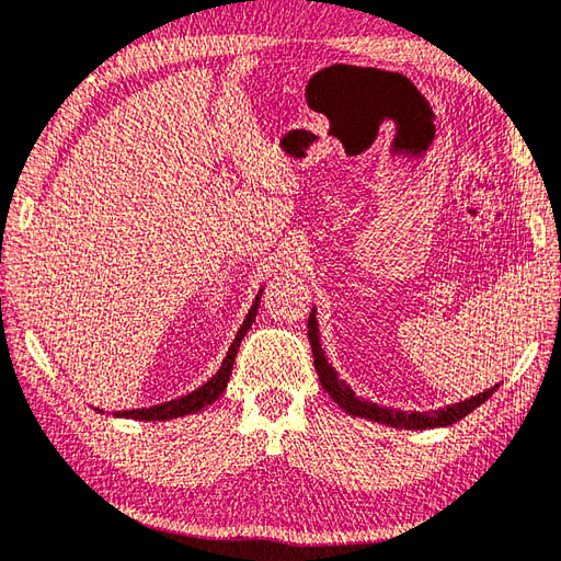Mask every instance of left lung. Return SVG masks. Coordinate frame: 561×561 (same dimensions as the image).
I'll use <instances>...</instances> for the list:
<instances>
[{
	"mask_svg": "<svg viewBox=\"0 0 561 561\" xmlns=\"http://www.w3.org/2000/svg\"><path fill=\"white\" fill-rule=\"evenodd\" d=\"M309 343H311V353H313V365L318 371V379H321V387L331 393V399L340 405V409L347 411L350 415H359V419H369V421H377L383 425H391V427H405V431H425V427H445V425H453L457 421H462L467 413H471L474 409H479L481 403H484L496 387L486 389L484 393H479V397H471L467 401H459L447 405V409L440 411H425V413H405L399 409H387V405H377L371 401H365L355 397V391L347 387L343 379H337L335 369L328 365V359L321 350V343H318V323H316V311H311L309 316Z\"/></svg>",
	"mask_w": 561,
	"mask_h": 561,
	"instance_id": "1",
	"label": "left lung"
}]
</instances>
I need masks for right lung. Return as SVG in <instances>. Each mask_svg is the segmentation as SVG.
Wrapping results in <instances>:
<instances>
[{
    "label": "right lung",
    "instance_id": "obj_1",
    "mask_svg": "<svg viewBox=\"0 0 561 561\" xmlns=\"http://www.w3.org/2000/svg\"><path fill=\"white\" fill-rule=\"evenodd\" d=\"M260 296L262 291L255 296V304H252V309L248 311L243 325H240V331L233 340V345L228 347V355L224 359L221 369L216 371V375L208 379L204 387H199L192 393H186V397L182 399H174V401H168V403H160V405H150V409H134V411H116L118 419H136V421H170V419H180V415H190V413H196L206 409V405H211L221 393L226 391V383L230 379V371H233V362H236V355H238V347L240 343H243L245 333L250 331L252 321H255L257 316V306H260Z\"/></svg>",
    "mask_w": 561,
    "mask_h": 561
}]
</instances>
